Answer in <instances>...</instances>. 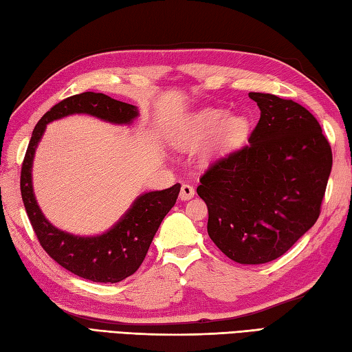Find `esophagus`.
Wrapping results in <instances>:
<instances>
[{
  "label": "esophagus",
  "mask_w": 352,
  "mask_h": 352,
  "mask_svg": "<svg viewBox=\"0 0 352 352\" xmlns=\"http://www.w3.org/2000/svg\"><path fill=\"white\" fill-rule=\"evenodd\" d=\"M194 194H196V191H194V188L191 185H188V184H184L182 186H181V192H179V199L181 200H190V199H192L194 197Z\"/></svg>",
  "instance_id": "esophagus-1"
}]
</instances>
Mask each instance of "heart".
Masks as SVG:
<instances>
[{
	"label": "heart",
	"instance_id": "1",
	"mask_svg": "<svg viewBox=\"0 0 352 352\" xmlns=\"http://www.w3.org/2000/svg\"><path fill=\"white\" fill-rule=\"evenodd\" d=\"M252 134V120L245 114H229L224 108H203L185 116L171 135L179 147H199L208 142L206 156H221L239 149Z\"/></svg>",
	"mask_w": 352,
	"mask_h": 352
}]
</instances>
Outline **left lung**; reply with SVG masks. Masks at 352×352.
Listing matches in <instances>:
<instances>
[{"label": "left lung", "mask_w": 352, "mask_h": 352, "mask_svg": "<svg viewBox=\"0 0 352 352\" xmlns=\"http://www.w3.org/2000/svg\"><path fill=\"white\" fill-rule=\"evenodd\" d=\"M261 110L248 146L200 177L208 235L242 265L285 254L318 220L331 173V147L306 108L270 93H248Z\"/></svg>", "instance_id": "obj_1"}]
</instances>
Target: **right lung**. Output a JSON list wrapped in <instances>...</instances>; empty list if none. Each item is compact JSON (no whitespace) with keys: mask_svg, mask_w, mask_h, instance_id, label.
Wrapping results in <instances>:
<instances>
[{"mask_svg":"<svg viewBox=\"0 0 352 352\" xmlns=\"http://www.w3.org/2000/svg\"><path fill=\"white\" fill-rule=\"evenodd\" d=\"M72 114H89L113 124H132L138 108L104 93L85 91L54 105L31 135L21 170V194L30 223L43 250L75 276L96 283H117L132 276L143 263L164 217L175 206L181 184L167 190L143 192L132 201L119 221L100 235L81 236L60 230L46 220L33 188V161L46 124Z\"/></svg>","mask_w":352,"mask_h":352,"instance_id":"add662e5","label":"right lung"}]
</instances>
